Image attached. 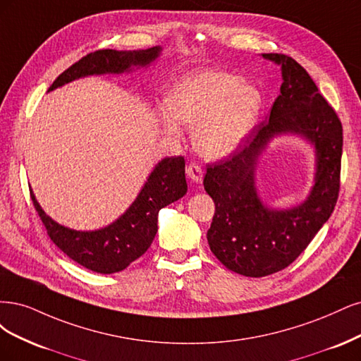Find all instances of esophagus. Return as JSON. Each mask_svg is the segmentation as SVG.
<instances>
[{"mask_svg": "<svg viewBox=\"0 0 361 361\" xmlns=\"http://www.w3.org/2000/svg\"><path fill=\"white\" fill-rule=\"evenodd\" d=\"M185 173H188V177L195 183L202 181V169L197 164H189L185 166Z\"/></svg>", "mask_w": 361, "mask_h": 361, "instance_id": "1", "label": "esophagus"}]
</instances>
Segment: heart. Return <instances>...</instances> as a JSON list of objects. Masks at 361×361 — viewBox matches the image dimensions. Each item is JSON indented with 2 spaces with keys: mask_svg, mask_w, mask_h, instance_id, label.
Here are the masks:
<instances>
[{
  "mask_svg": "<svg viewBox=\"0 0 361 361\" xmlns=\"http://www.w3.org/2000/svg\"><path fill=\"white\" fill-rule=\"evenodd\" d=\"M261 92L237 75L196 71L178 79L165 97L160 124L171 136L180 135L177 123L195 127L193 144L207 159H222L244 141L261 111Z\"/></svg>",
  "mask_w": 361,
  "mask_h": 361,
  "instance_id": "heart-1",
  "label": "heart"
}]
</instances>
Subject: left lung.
<instances>
[{"instance_id": "obj_1", "label": "left lung", "mask_w": 361, "mask_h": 361, "mask_svg": "<svg viewBox=\"0 0 361 361\" xmlns=\"http://www.w3.org/2000/svg\"><path fill=\"white\" fill-rule=\"evenodd\" d=\"M282 67L281 94L270 118L226 160L207 166L205 192L216 212L207 232L214 257L228 270L264 277L293 264L331 216L341 188L342 123L309 73L294 58L262 54ZM300 134L317 154L316 184L307 201L288 211H274L261 201L254 169L266 144L277 134Z\"/></svg>"}]
</instances>
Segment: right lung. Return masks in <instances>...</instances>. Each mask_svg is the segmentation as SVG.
Returning <instances> with one entry per match:
<instances>
[{"instance_id":"1","label":"right lung","mask_w":361,"mask_h":361,"mask_svg":"<svg viewBox=\"0 0 361 361\" xmlns=\"http://www.w3.org/2000/svg\"><path fill=\"white\" fill-rule=\"evenodd\" d=\"M160 51V46H154L141 51L100 49L91 52L58 76L48 91L91 75L132 72V67H145L153 63ZM184 172V157L161 159L126 213L109 226L97 231H75L56 224L42 210L31 189L30 195L49 238L58 249L91 271L112 274L127 269L151 246L157 232L159 212L188 192Z\"/></svg>"}]
</instances>
